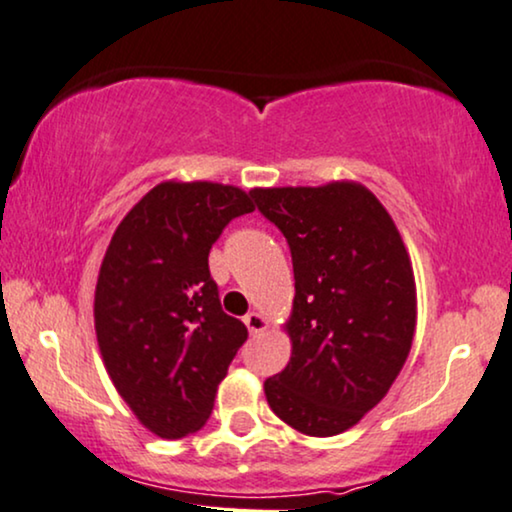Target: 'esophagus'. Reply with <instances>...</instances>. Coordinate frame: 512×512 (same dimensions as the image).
Segmentation results:
<instances>
[{
  "label": "esophagus",
  "instance_id": "obj_1",
  "mask_svg": "<svg viewBox=\"0 0 512 512\" xmlns=\"http://www.w3.org/2000/svg\"><path fill=\"white\" fill-rule=\"evenodd\" d=\"M245 326H248V331H250V335H257V333H262V331H267V319H264L262 314H257V312H250V314H245Z\"/></svg>",
  "mask_w": 512,
  "mask_h": 512
}]
</instances>
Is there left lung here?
Masks as SVG:
<instances>
[{"mask_svg":"<svg viewBox=\"0 0 512 512\" xmlns=\"http://www.w3.org/2000/svg\"><path fill=\"white\" fill-rule=\"evenodd\" d=\"M286 236L295 274L293 357L264 380L271 411L304 435L357 425L411 352L416 283L397 226L359 184L255 189Z\"/></svg>","mask_w":512,"mask_h":512,"instance_id":"obj_1","label":"left lung"}]
</instances>
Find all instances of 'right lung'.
Returning <instances> with one entry per match:
<instances>
[{"label":"right lung","mask_w":512,"mask_h":512,"mask_svg":"<svg viewBox=\"0 0 512 512\" xmlns=\"http://www.w3.org/2000/svg\"><path fill=\"white\" fill-rule=\"evenodd\" d=\"M250 193L191 181L155 186L127 212L103 257L94 297L108 375L148 430L181 439L210 418L217 385L248 340L222 309L208 255Z\"/></svg>","instance_id":"obj_1"}]
</instances>
